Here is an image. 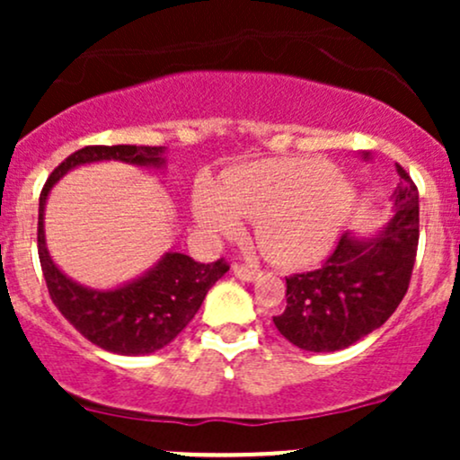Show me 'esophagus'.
Segmentation results:
<instances>
[{
    "label": "esophagus",
    "mask_w": 460,
    "mask_h": 460,
    "mask_svg": "<svg viewBox=\"0 0 460 460\" xmlns=\"http://www.w3.org/2000/svg\"><path fill=\"white\" fill-rule=\"evenodd\" d=\"M234 274H235L237 279H242V281H246V283L257 281V279L261 277V272H260V270H255V268L240 266V263H235V266H234Z\"/></svg>",
    "instance_id": "1"
}]
</instances>
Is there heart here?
I'll list each match as a JSON object with an SVG mask.
<instances>
[{"label":"heart","mask_w":460,"mask_h":460,"mask_svg":"<svg viewBox=\"0 0 460 460\" xmlns=\"http://www.w3.org/2000/svg\"><path fill=\"white\" fill-rule=\"evenodd\" d=\"M355 186L320 157L266 160L200 183L192 212L209 242L235 235L252 220L255 240L272 263L305 268L335 246L355 208Z\"/></svg>","instance_id":"1"}]
</instances>
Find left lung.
Masks as SVG:
<instances>
[{
	"instance_id": "8db88e82",
	"label": "left lung",
	"mask_w": 460,
	"mask_h": 460,
	"mask_svg": "<svg viewBox=\"0 0 460 460\" xmlns=\"http://www.w3.org/2000/svg\"><path fill=\"white\" fill-rule=\"evenodd\" d=\"M363 160H372L363 153ZM400 183L392 194V218L376 235L344 234L324 266L288 277V307L274 326L309 352L352 346L389 320L402 303L420 240V197L395 164Z\"/></svg>"
}]
</instances>
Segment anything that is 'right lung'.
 <instances>
[{"mask_svg":"<svg viewBox=\"0 0 460 460\" xmlns=\"http://www.w3.org/2000/svg\"><path fill=\"white\" fill-rule=\"evenodd\" d=\"M164 146H84L66 157L47 179L39 200V257L47 289L65 318L93 341L116 355H151L168 346L197 315L209 288L229 266L223 260L199 263L183 252H164L162 260L114 289H93L66 277L51 260L45 240V205L51 188L77 166L125 162L142 168L166 166Z\"/></svg>","mask_w":460,"mask_h":460,"instance_id":"right-lung-1","label":"right lung"}]
</instances>
